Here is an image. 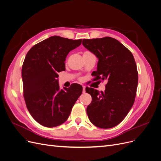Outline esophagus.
<instances>
[{
    "label": "esophagus",
    "instance_id": "34e87169",
    "mask_svg": "<svg viewBox=\"0 0 161 161\" xmlns=\"http://www.w3.org/2000/svg\"><path fill=\"white\" fill-rule=\"evenodd\" d=\"M85 88H86L85 86H82V92H83V93H85V92H86Z\"/></svg>",
    "mask_w": 161,
    "mask_h": 161
}]
</instances>
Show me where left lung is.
Segmentation results:
<instances>
[{"mask_svg":"<svg viewBox=\"0 0 161 161\" xmlns=\"http://www.w3.org/2000/svg\"><path fill=\"white\" fill-rule=\"evenodd\" d=\"M83 45L98 58L95 80H108L104 91L86 87L92 97L86 108L91 122L100 128L115 127L132 107L137 90L138 74L131 52L110 37L82 40Z\"/></svg>","mask_w":161,"mask_h":161,"instance_id":"8db88e82","label":"left lung"}]
</instances>
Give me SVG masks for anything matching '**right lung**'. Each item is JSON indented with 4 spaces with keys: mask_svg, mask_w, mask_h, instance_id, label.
<instances>
[{
    "mask_svg": "<svg viewBox=\"0 0 161 161\" xmlns=\"http://www.w3.org/2000/svg\"><path fill=\"white\" fill-rule=\"evenodd\" d=\"M82 40L52 36L33 46L22 66L23 96L27 108L37 122L47 128L64 123L82 94V86L73 83L60 88L58 73L65 70L66 58Z\"/></svg>",
    "mask_w": 161,
    "mask_h": 161,
    "instance_id": "obj_1",
    "label": "right lung"
}]
</instances>
